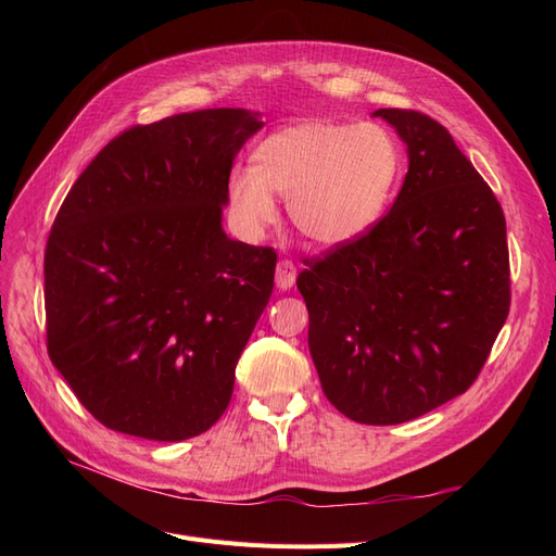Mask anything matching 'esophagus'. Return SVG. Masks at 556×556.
<instances>
[{"instance_id": "obj_1", "label": "esophagus", "mask_w": 556, "mask_h": 556, "mask_svg": "<svg viewBox=\"0 0 556 556\" xmlns=\"http://www.w3.org/2000/svg\"><path fill=\"white\" fill-rule=\"evenodd\" d=\"M296 282V266L290 260H280L276 266V285L280 290H290Z\"/></svg>"}]
</instances>
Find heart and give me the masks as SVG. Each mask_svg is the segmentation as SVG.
Wrapping results in <instances>:
<instances>
[{"mask_svg": "<svg viewBox=\"0 0 556 556\" xmlns=\"http://www.w3.org/2000/svg\"><path fill=\"white\" fill-rule=\"evenodd\" d=\"M399 174L401 153L387 129L306 121L268 134L252 169L229 176L227 206L243 237L260 239L278 220V194L301 237L339 248L380 220Z\"/></svg>", "mask_w": 556, "mask_h": 556, "instance_id": "obj_1", "label": "heart"}]
</instances>
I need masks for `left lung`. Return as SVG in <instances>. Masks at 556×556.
<instances>
[{
  "instance_id": "1",
  "label": "left lung",
  "mask_w": 556,
  "mask_h": 556,
  "mask_svg": "<svg viewBox=\"0 0 556 556\" xmlns=\"http://www.w3.org/2000/svg\"><path fill=\"white\" fill-rule=\"evenodd\" d=\"M406 143L394 204L296 288L325 396L359 425H401L464 394L510 311L506 217L450 131L378 109Z\"/></svg>"
}]
</instances>
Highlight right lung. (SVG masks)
Listing matches in <instances>:
<instances>
[{
    "instance_id": "obj_1",
    "label": "right lung",
    "mask_w": 556,
    "mask_h": 556,
    "mask_svg": "<svg viewBox=\"0 0 556 556\" xmlns=\"http://www.w3.org/2000/svg\"><path fill=\"white\" fill-rule=\"evenodd\" d=\"M262 125L206 109L131 127L60 206L43 257L48 355L104 427L172 443L227 410L274 292L276 252L223 229L231 164Z\"/></svg>"
}]
</instances>
